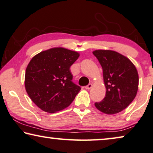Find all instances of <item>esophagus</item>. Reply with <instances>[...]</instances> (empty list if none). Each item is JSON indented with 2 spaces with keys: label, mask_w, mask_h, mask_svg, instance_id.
Here are the masks:
<instances>
[{
  "label": "esophagus",
  "mask_w": 153,
  "mask_h": 153,
  "mask_svg": "<svg viewBox=\"0 0 153 153\" xmlns=\"http://www.w3.org/2000/svg\"><path fill=\"white\" fill-rule=\"evenodd\" d=\"M91 87H92V84H88L87 86H85V88H86V89L88 90V89H90Z\"/></svg>",
  "instance_id": "obj_1"
}]
</instances>
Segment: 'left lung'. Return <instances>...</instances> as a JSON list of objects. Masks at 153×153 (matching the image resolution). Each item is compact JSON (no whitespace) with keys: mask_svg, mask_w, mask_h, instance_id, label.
Masks as SVG:
<instances>
[{"mask_svg":"<svg viewBox=\"0 0 153 153\" xmlns=\"http://www.w3.org/2000/svg\"><path fill=\"white\" fill-rule=\"evenodd\" d=\"M103 70L106 96L95 106L101 112L118 113L133 101L138 90L139 76L133 62L123 55L111 50L93 52Z\"/></svg>","mask_w":153,"mask_h":153,"instance_id":"obj_1","label":"left lung"}]
</instances>
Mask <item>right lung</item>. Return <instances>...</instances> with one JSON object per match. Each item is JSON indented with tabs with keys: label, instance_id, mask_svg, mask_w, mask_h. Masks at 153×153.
I'll use <instances>...</instances> for the list:
<instances>
[{
	"label": "right lung",
	"instance_id": "obj_1",
	"mask_svg": "<svg viewBox=\"0 0 153 153\" xmlns=\"http://www.w3.org/2000/svg\"><path fill=\"white\" fill-rule=\"evenodd\" d=\"M76 51L56 47L40 52L27 65L25 86L36 106L47 113L69 106L80 91L72 82L70 67L78 58Z\"/></svg>",
	"mask_w": 153,
	"mask_h": 153
}]
</instances>
